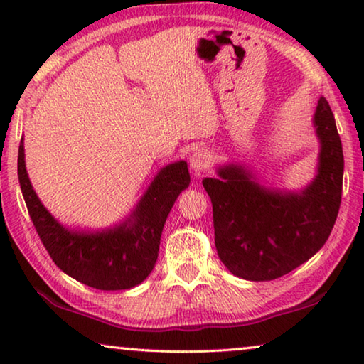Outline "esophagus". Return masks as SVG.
Wrapping results in <instances>:
<instances>
[{
	"mask_svg": "<svg viewBox=\"0 0 364 364\" xmlns=\"http://www.w3.org/2000/svg\"><path fill=\"white\" fill-rule=\"evenodd\" d=\"M189 165L196 175L204 173V171L210 167V154L205 149H196L193 156L189 157Z\"/></svg>",
	"mask_w": 364,
	"mask_h": 364,
	"instance_id": "1",
	"label": "esophagus"
}]
</instances>
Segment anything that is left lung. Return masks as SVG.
Here are the masks:
<instances>
[{
  "instance_id": "1",
  "label": "left lung",
  "mask_w": 364,
  "mask_h": 364,
  "mask_svg": "<svg viewBox=\"0 0 364 364\" xmlns=\"http://www.w3.org/2000/svg\"><path fill=\"white\" fill-rule=\"evenodd\" d=\"M313 123L321 143L318 175L300 193L267 189L232 164L218 168V178L202 181L213 205L218 257L237 278H281L328 241L342 200L343 152L324 97H319Z\"/></svg>"
}]
</instances>
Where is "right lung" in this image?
Masks as SVG:
<instances>
[{
	"mask_svg": "<svg viewBox=\"0 0 364 364\" xmlns=\"http://www.w3.org/2000/svg\"><path fill=\"white\" fill-rule=\"evenodd\" d=\"M23 139L17 157V175L33 226L53 262L83 284L100 291H122L143 282L157 262L160 234L176 197L189 186L184 160L159 171L149 189L122 225L97 232L70 231L58 223L38 196L26 170Z\"/></svg>",
	"mask_w": 364,
	"mask_h": 364,
	"instance_id": "add662e5",
	"label": "right lung"
}]
</instances>
